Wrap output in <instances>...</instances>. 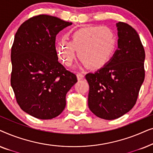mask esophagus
Masks as SVG:
<instances>
[{"label":"esophagus","mask_w":153,"mask_h":153,"mask_svg":"<svg viewBox=\"0 0 153 153\" xmlns=\"http://www.w3.org/2000/svg\"><path fill=\"white\" fill-rule=\"evenodd\" d=\"M83 77H84V76H83V74H81V73H77V79H78L79 81L83 79Z\"/></svg>","instance_id":"34e87169"}]
</instances>
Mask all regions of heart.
I'll return each instance as SVG.
<instances>
[{
	"mask_svg": "<svg viewBox=\"0 0 153 153\" xmlns=\"http://www.w3.org/2000/svg\"><path fill=\"white\" fill-rule=\"evenodd\" d=\"M70 44L59 43L56 47L58 58L70 66L79 51V56L89 68H97L110 61L117 47V39L111 29L105 26L83 27L75 31Z\"/></svg>",
	"mask_w": 153,
	"mask_h": 153,
	"instance_id": "b5f03b06",
	"label": "heart"
}]
</instances>
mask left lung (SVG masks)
<instances>
[{
	"mask_svg": "<svg viewBox=\"0 0 153 153\" xmlns=\"http://www.w3.org/2000/svg\"><path fill=\"white\" fill-rule=\"evenodd\" d=\"M116 27L118 49L114 56L95 72L85 75L88 107L104 120L120 118L133 108L145 78V51L137 32L123 22Z\"/></svg>",
	"mask_w": 153,
	"mask_h": 153,
	"instance_id": "obj_1",
	"label": "left lung"
}]
</instances>
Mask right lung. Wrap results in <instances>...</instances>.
Returning <instances> with one entry per match:
<instances>
[{"label": "right lung", "instance_id": "right-lung-1", "mask_svg": "<svg viewBox=\"0 0 153 153\" xmlns=\"http://www.w3.org/2000/svg\"><path fill=\"white\" fill-rule=\"evenodd\" d=\"M40 14L21 25L12 47L11 85L27 114L42 120L56 118L66 105V94L76 76L58 61L55 42L60 30L72 25Z\"/></svg>", "mask_w": 153, "mask_h": 153}]
</instances>
